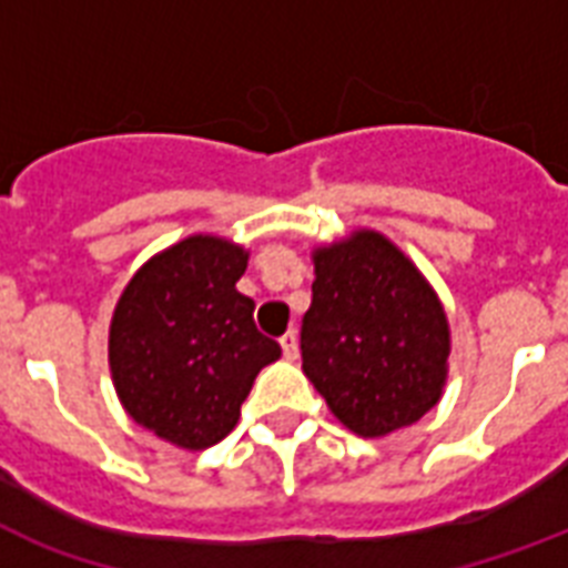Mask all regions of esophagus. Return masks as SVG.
Instances as JSON below:
<instances>
[{"mask_svg":"<svg viewBox=\"0 0 568 568\" xmlns=\"http://www.w3.org/2000/svg\"><path fill=\"white\" fill-rule=\"evenodd\" d=\"M280 347H283V356L285 359H297V336H294L292 329L280 338Z\"/></svg>","mask_w":568,"mask_h":568,"instance_id":"obj_1","label":"esophagus"}]
</instances>
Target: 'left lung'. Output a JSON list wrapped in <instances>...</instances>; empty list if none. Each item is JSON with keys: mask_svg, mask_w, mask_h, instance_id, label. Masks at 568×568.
<instances>
[{"mask_svg": "<svg viewBox=\"0 0 568 568\" xmlns=\"http://www.w3.org/2000/svg\"><path fill=\"white\" fill-rule=\"evenodd\" d=\"M303 374L347 430L379 439L439 404L448 379L445 306L413 258L377 230L312 250Z\"/></svg>", "mask_w": 568, "mask_h": 568, "instance_id": "1", "label": "left lung"}]
</instances>
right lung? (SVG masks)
Listing matches in <instances>:
<instances>
[{
  "instance_id": "right-lung-1",
  "label": "right lung",
  "mask_w": 568,
  "mask_h": 568,
  "mask_svg": "<svg viewBox=\"0 0 568 568\" xmlns=\"http://www.w3.org/2000/svg\"><path fill=\"white\" fill-rule=\"evenodd\" d=\"M250 253L189 235L138 267L109 327V368L129 418L176 448H212L239 424L256 374L283 351L235 288Z\"/></svg>"
}]
</instances>
